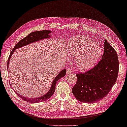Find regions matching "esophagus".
<instances>
[{
	"instance_id": "34e87169",
	"label": "esophagus",
	"mask_w": 127,
	"mask_h": 127,
	"mask_svg": "<svg viewBox=\"0 0 127 127\" xmlns=\"http://www.w3.org/2000/svg\"><path fill=\"white\" fill-rule=\"evenodd\" d=\"M66 73H67V74L71 73V69H67V70H66Z\"/></svg>"
}]
</instances>
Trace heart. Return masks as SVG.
<instances>
[{"label":"heart","instance_id":"heart-1","mask_svg":"<svg viewBox=\"0 0 127 127\" xmlns=\"http://www.w3.org/2000/svg\"><path fill=\"white\" fill-rule=\"evenodd\" d=\"M66 53L75 58L76 67L79 70L91 68L98 61L102 54L100 46L87 37H74L67 43Z\"/></svg>","mask_w":127,"mask_h":127}]
</instances>
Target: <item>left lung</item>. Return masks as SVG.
Instances as JSON below:
<instances>
[{"mask_svg": "<svg viewBox=\"0 0 127 127\" xmlns=\"http://www.w3.org/2000/svg\"><path fill=\"white\" fill-rule=\"evenodd\" d=\"M117 54L106 40L102 60L93 69L76 74L77 82L72 93L79 101L95 103L108 94L115 84L119 73Z\"/></svg>", "mask_w": 127, "mask_h": 127, "instance_id": "1", "label": "left lung"}]
</instances>
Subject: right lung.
<instances>
[{
  "instance_id": "add662e5",
  "label": "right lung",
  "mask_w": 127,
  "mask_h": 127,
  "mask_svg": "<svg viewBox=\"0 0 127 127\" xmlns=\"http://www.w3.org/2000/svg\"><path fill=\"white\" fill-rule=\"evenodd\" d=\"M52 32L51 31H48V30H44V31H36V32H33L29 33L27 37L24 38L23 39H22L21 40H20L17 44L15 45L14 47L13 48V50H12L11 53H10V56L8 57V61H7V68L8 67V65H9V62L11 58V57L14 53V52L15 51V50L17 48H21L22 47H24L25 46H27L28 44H31L33 42H36V41L40 40L43 39H48V38L51 37V36L50 35V33ZM66 69H63L62 71L59 73L58 75L55 77V79H54L52 83L50 89L48 90V91L47 93L46 94L39 98H28L27 97H25L22 95H21L17 93L15 91V93L20 97L21 98H22V99L25 101L30 102V103H38V102H41L45 101V100L48 99L50 98L52 95H53V94L54 93L55 91V86H56L57 82L58 81L59 79H60L61 78L64 77L66 74Z\"/></svg>"
}]
</instances>
